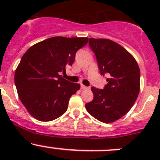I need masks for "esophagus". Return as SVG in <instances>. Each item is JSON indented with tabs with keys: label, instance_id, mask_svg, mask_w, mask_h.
Returning <instances> with one entry per match:
<instances>
[{
	"label": "esophagus",
	"instance_id": "obj_1",
	"mask_svg": "<svg viewBox=\"0 0 160 160\" xmlns=\"http://www.w3.org/2000/svg\"><path fill=\"white\" fill-rule=\"evenodd\" d=\"M80 88H81L82 90H89V89H90L89 87L84 86V85H83V84H81V86H80Z\"/></svg>",
	"mask_w": 160,
	"mask_h": 160
}]
</instances>
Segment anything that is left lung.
<instances>
[{
    "label": "left lung",
    "instance_id": "left-lung-1",
    "mask_svg": "<svg viewBox=\"0 0 160 160\" xmlns=\"http://www.w3.org/2000/svg\"><path fill=\"white\" fill-rule=\"evenodd\" d=\"M89 46L96 56L100 73L108 74L109 78L104 89L92 87L93 99L85 107L100 122L111 123L126 114L136 101L139 67L126 49L111 40L90 38Z\"/></svg>",
    "mask_w": 160,
    "mask_h": 160
}]
</instances>
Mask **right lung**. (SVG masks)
Segmentation results:
<instances>
[{"mask_svg":"<svg viewBox=\"0 0 160 160\" xmlns=\"http://www.w3.org/2000/svg\"><path fill=\"white\" fill-rule=\"evenodd\" d=\"M88 42L84 37H52L36 43L23 55L14 83L19 99L32 117L50 122L67 111L80 84L65 80L61 73L72 66L77 52Z\"/></svg>","mask_w":160,"mask_h":160,"instance_id":"obj_1","label":"right lung"}]
</instances>
